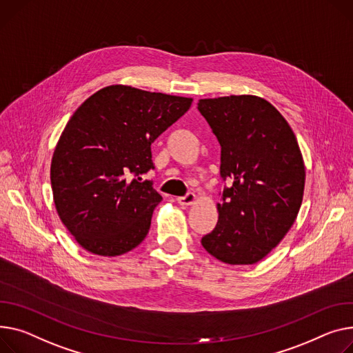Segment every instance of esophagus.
I'll return each instance as SVG.
<instances>
[{
    "label": "esophagus",
    "instance_id": "obj_1",
    "mask_svg": "<svg viewBox=\"0 0 353 353\" xmlns=\"http://www.w3.org/2000/svg\"><path fill=\"white\" fill-rule=\"evenodd\" d=\"M177 203L180 205H184V207H189L192 204L196 203V194L194 193H187L184 197H179L177 199Z\"/></svg>",
    "mask_w": 353,
    "mask_h": 353
}]
</instances>
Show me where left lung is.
Here are the masks:
<instances>
[{
  "instance_id": "1",
  "label": "left lung",
  "mask_w": 353,
  "mask_h": 353,
  "mask_svg": "<svg viewBox=\"0 0 353 353\" xmlns=\"http://www.w3.org/2000/svg\"><path fill=\"white\" fill-rule=\"evenodd\" d=\"M199 110L220 142L221 177L231 181L217 203V225L201 244L224 264H255L283 241L302 204L296 137L285 117L255 95L200 99Z\"/></svg>"
}]
</instances>
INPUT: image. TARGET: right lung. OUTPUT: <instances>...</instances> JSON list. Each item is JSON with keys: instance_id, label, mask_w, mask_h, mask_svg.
Listing matches in <instances>:
<instances>
[{"instance_id": "1", "label": "right lung", "mask_w": 353, "mask_h": 353, "mask_svg": "<svg viewBox=\"0 0 353 353\" xmlns=\"http://www.w3.org/2000/svg\"><path fill=\"white\" fill-rule=\"evenodd\" d=\"M192 102L110 85L70 116L52 156L51 185L57 213L82 248L117 256L145 240L163 199L140 174L154 168L152 143Z\"/></svg>"}]
</instances>
